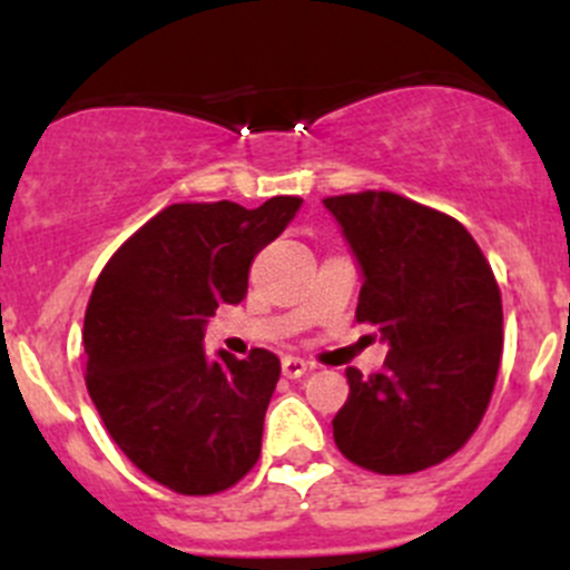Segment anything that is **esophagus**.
<instances>
[{"label":"esophagus","mask_w":570,"mask_h":570,"mask_svg":"<svg viewBox=\"0 0 570 570\" xmlns=\"http://www.w3.org/2000/svg\"><path fill=\"white\" fill-rule=\"evenodd\" d=\"M308 370H312V364L303 358H297V355H286V358L281 361V372H284L286 377H303Z\"/></svg>","instance_id":"obj_1"}]
</instances>
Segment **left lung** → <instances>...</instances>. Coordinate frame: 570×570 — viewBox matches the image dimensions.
<instances>
[{
  "label": "left lung",
  "instance_id": "left-lung-1",
  "mask_svg": "<svg viewBox=\"0 0 570 570\" xmlns=\"http://www.w3.org/2000/svg\"><path fill=\"white\" fill-rule=\"evenodd\" d=\"M322 204L364 275L355 320L389 342L381 372L347 370L333 441L377 474L430 469L461 450L491 402L502 361L491 264L455 217L396 193L366 189Z\"/></svg>",
  "mask_w": 570,
  "mask_h": 570
}]
</instances>
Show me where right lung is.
Here are the masks:
<instances>
[{"mask_svg":"<svg viewBox=\"0 0 570 570\" xmlns=\"http://www.w3.org/2000/svg\"><path fill=\"white\" fill-rule=\"evenodd\" d=\"M275 195L258 209L174 204L131 234L85 312V383L107 433L146 476L184 497L237 485L262 455L281 361L269 350L206 355L204 327L239 303L248 269L301 209Z\"/></svg>","mask_w":570,"mask_h":570,"instance_id":"add662e5","label":"right lung"}]
</instances>
